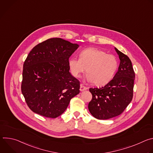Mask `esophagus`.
Segmentation results:
<instances>
[{
	"mask_svg": "<svg viewBox=\"0 0 153 153\" xmlns=\"http://www.w3.org/2000/svg\"><path fill=\"white\" fill-rule=\"evenodd\" d=\"M87 89V88L86 86H83V85H80V91H85Z\"/></svg>",
	"mask_w": 153,
	"mask_h": 153,
	"instance_id": "34e87169",
	"label": "esophagus"
}]
</instances>
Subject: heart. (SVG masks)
Here are the masks:
<instances>
[{"label":"heart","mask_w":153,"mask_h":153,"mask_svg":"<svg viewBox=\"0 0 153 153\" xmlns=\"http://www.w3.org/2000/svg\"><path fill=\"white\" fill-rule=\"evenodd\" d=\"M71 74L79 77L86 69V79L95 85L103 86L113 78L117 67L116 56L97 48L90 47L82 50L79 59L71 57L68 62Z\"/></svg>","instance_id":"obj_1"}]
</instances>
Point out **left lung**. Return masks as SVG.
Here are the masks:
<instances>
[{
    "label": "left lung",
    "instance_id": "8db88e82",
    "mask_svg": "<svg viewBox=\"0 0 153 153\" xmlns=\"http://www.w3.org/2000/svg\"><path fill=\"white\" fill-rule=\"evenodd\" d=\"M120 62L113 79L101 88H90L92 99L88 110L99 120L109 119L122 114L133 97L135 73L129 58L117 48Z\"/></svg>",
    "mask_w": 153,
    "mask_h": 153
}]
</instances>
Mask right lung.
<instances>
[{"instance_id":"obj_1","label":"right lung","mask_w":153,"mask_h":153,"mask_svg":"<svg viewBox=\"0 0 153 153\" xmlns=\"http://www.w3.org/2000/svg\"><path fill=\"white\" fill-rule=\"evenodd\" d=\"M79 45L51 38L35 46L25 59L21 91L30 110L49 118L60 116L80 92L70 73L69 58Z\"/></svg>"}]
</instances>
